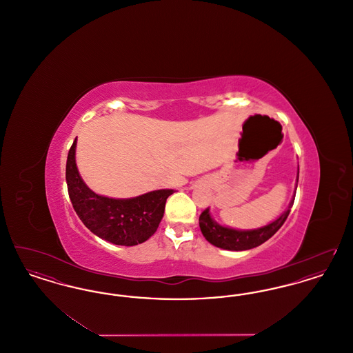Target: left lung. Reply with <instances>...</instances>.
Returning a JSON list of instances; mask_svg holds the SVG:
<instances>
[{"instance_id":"8db88e82","label":"left lung","mask_w":353,"mask_h":353,"mask_svg":"<svg viewBox=\"0 0 353 353\" xmlns=\"http://www.w3.org/2000/svg\"><path fill=\"white\" fill-rule=\"evenodd\" d=\"M298 179H299V172H298ZM295 200V199H294ZM294 200L290 202L288 209L285 213L270 223L265 228L256 229V230H249V232H241V230H234L229 228H222L219 223H216L213 219H210L209 209H205L200 214V229H201L203 236L214 246L225 249V250H234V252H241V250H249L252 248H256L266 242L269 238L275 234L282 225L285 223V219L288 217L291 208L294 205Z\"/></svg>"}]
</instances>
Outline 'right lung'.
Masks as SVG:
<instances>
[{
	"label": "right lung",
	"mask_w": 353,
	"mask_h": 353,
	"mask_svg": "<svg viewBox=\"0 0 353 353\" xmlns=\"http://www.w3.org/2000/svg\"><path fill=\"white\" fill-rule=\"evenodd\" d=\"M75 145L77 139L68 150L66 183L72 208L84 226L115 245L134 246L145 242L157 230L167 199L174 190H154L128 200L98 196L85 186L78 173Z\"/></svg>",
	"instance_id": "right-lung-1"
}]
</instances>
